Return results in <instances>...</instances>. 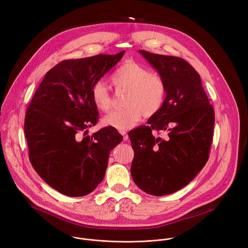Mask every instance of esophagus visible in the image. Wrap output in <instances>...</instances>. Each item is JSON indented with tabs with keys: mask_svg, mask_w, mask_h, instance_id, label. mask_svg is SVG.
<instances>
[{
	"mask_svg": "<svg viewBox=\"0 0 248 248\" xmlns=\"http://www.w3.org/2000/svg\"><path fill=\"white\" fill-rule=\"evenodd\" d=\"M120 133H121V135L123 136V139H124V140H126V141H127V140H129V136L127 135V133H126V132H120Z\"/></svg>",
	"mask_w": 248,
	"mask_h": 248,
	"instance_id": "1",
	"label": "esophagus"
}]
</instances>
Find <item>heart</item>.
<instances>
[{
  "label": "heart",
  "mask_w": 248,
  "mask_h": 248,
  "mask_svg": "<svg viewBox=\"0 0 248 248\" xmlns=\"http://www.w3.org/2000/svg\"><path fill=\"white\" fill-rule=\"evenodd\" d=\"M111 82L117 89L128 90L125 98L126 108L111 111L104 118V124L119 131L132 128L145 116L155 114L164 104L166 84L164 79L140 64L129 61L121 65L111 75ZM92 99L98 109L107 112L112 100L110 93L102 81L92 88Z\"/></svg>",
  "instance_id": "1"
}]
</instances>
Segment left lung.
<instances>
[{"instance_id": "obj_1", "label": "left lung", "mask_w": 248, "mask_h": 248, "mask_svg": "<svg viewBox=\"0 0 248 248\" xmlns=\"http://www.w3.org/2000/svg\"><path fill=\"white\" fill-rule=\"evenodd\" d=\"M166 84L162 108L147 126L129 132L135 156L131 174L153 196L175 193L204 167L212 144L215 111L200 74L184 59L139 50ZM159 130L169 133L162 140Z\"/></svg>"}]
</instances>
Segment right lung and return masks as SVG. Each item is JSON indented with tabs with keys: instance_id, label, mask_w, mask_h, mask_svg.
<instances>
[{
	"instance_id": "add662e5",
	"label": "right lung",
	"mask_w": 248,
	"mask_h": 248,
	"mask_svg": "<svg viewBox=\"0 0 248 248\" xmlns=\"http://www.w3.org/2000/svg\"><path fill=\"white\" fill-rule=\"evenodd\" d=\"M124 53L60 62L46 73L28 107L25 135L31 165L63 195L93 192L104 178L109 152L123 140L109 126L87 134L99 118L92 88Z\"/></svg>"
}]
</instances>
